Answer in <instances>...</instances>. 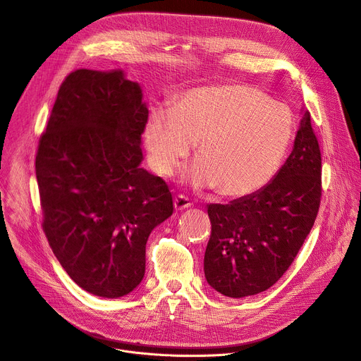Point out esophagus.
I'll list each match as a JSON object with an SVG mask.
<instances>
[{"mask_svg":"<svg viewBox=\"0 0 361 361\" xmlns=\"http://www.w3.org/2000/svg\"><path fill=\"white\" fill-rule=\"evenodd\" d=\"M173 203H175V209L176 210H183V209H188L190 207V200L185 196V195H178L175 199H173Z\"/></svg>","mask_w":361,"mask_h":361,"instance_id":"esophagus-1","label":"esophagus"}]
</instances>
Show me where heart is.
Here are the masks:
<instances>
[{"instance_id":"b5f03b06","label":"heart","mask_w":361,"mask_h":361,"mask_svg":"<svg viewBox=\"0 0 361 361\" xmlns=\"http://www.w3.org/2000/svg\"><path fill=\"white\" fill-rule=\"evenodd\" d=\"M293 133L286 105L243 84L206 87L157 109L145 128L152 168L171 176L196 145L192 180L222 196H242L266 185L280 166Z\"/></svg>"}]
</instances>
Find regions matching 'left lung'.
<instances>
[{
  "label": "left lung",
  "mask_w": 361,
  "mask_h": 361,
  "mask_svg": "<svg viewBox=\"0 0 361 361\" xmlns=\"http://www.w3.org/2000/svg\"><path fill=\"white\" fill-rule=\"evenodd\" d=\"M320 197L322 154L305 111L293 151L271 182L228 204L207 206V283L235 299L267 290L296 259L317 218Z\"/></svg>",
  "instance_id": "obj_1"
}]
</instances>
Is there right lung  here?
I'll return each instance as SVG.
<instances>
[{
  "instance_id": "add662e5",
  "label": "right lung",
  "mask_w": 361,
  "mask_h": 361,
  "mask_svg": "<svg viewBox=\"0 0 361 361\" xmlns=\"http://www.w3.org/2000/svg\"><path fill=\"white\" fill-rule=\"evenodd\" d=\"M148 114L140 87L122 71L77 69L39 137L44 233L68 276L95 296L135 289L148 238L173 212L168 183L139 166Z\"/></svg>"
}]
</instances>
